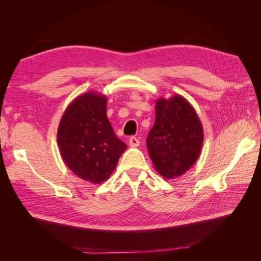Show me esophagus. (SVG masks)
Wrapping results in <instances>:
<instances>
[{
	"instance_id": "1",
	"label": "esophagus",
	"mask_w": 261,
	"mask_h": 261,
	"mask_svg": "<svg viewBox=\"0 0 261 261\" xmlns=\"http://www.w3.org/2000/svg\"><path fill=\"white\" fill-rule=\"evenodd\" d=\"M129 146H132V147H137V146H139V139L137 138V137H134V136H132L130 138H129Z\"/></svg>"
}]
</instances>
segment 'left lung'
Masks as SVG:
<instances>
[{
	"label": "left lung",
	"instance_id": "8db88e82",
	"mask_svg": "<svg viewBox=\"0 0 261 261\" xmlns=\"http://www.w3.org/2000/svg\"><path fill=\"white\" fill-rule=\"evenodd\" d=\"M203 129L192 105L179 94L155 101V122L147 137L153 167L165 178L183 175L198 159Z\"/></svg>",
	"mask_w": 261,
	"mask_h": 261
}]
</instances>
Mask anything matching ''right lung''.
<instances>
[{"instance_id":"right-lung-1","label":"right lung","mask_w":261,"mask_h":261,"mask_svg":"<svg viewBox=\"0 0 261 261\" xmlns=\"http://www.w3.org/2000/svg\"><path fill=\"white\" fill-rule=\"evenodd\" d=\"M105 94L86 92L63 114L58 144L61 155L75 175L92 184L107 180L127 148L114 134L107 116Z\"/></svg>"}]
</instances>
